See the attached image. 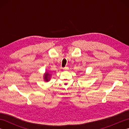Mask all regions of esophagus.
Returning <instances> with one entry per match:
<instances>
[{
	"mask_svg": "<svg viewBox=\"0 0 129 129\" xmlns=\"http://www.w3.org/2000/svg\"><path fill=\"white\" fill-rule=\"evenodd\" d=\"M63 69H64V70H68V69H69V68L66 67H65V68H63Z\"/></svg>",
	"mask_w": 129,
	"mask_h": 129,
	"instance_id": "obj_1",
	"label": "esophagus"
}]
</instances>
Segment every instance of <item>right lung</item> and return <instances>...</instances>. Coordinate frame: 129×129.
Returning <instances> with one entry per match:
<instances>
[{"instance_id": "obj_1", "label": "right lung", "mask_w": 129, "mask_h": 129, "mask_svg": "<svg viewBox=\"0 0 129 129\" xmlns=\"http://www.w3.org/2000/svg\"><path fill=\"white\" fill-rule=\"evenodd\" d=\"M51 78V74L49 73L48 72H45V73L43 75V79L44 81L45 82H48L50 81V79Z\"/></svg>"}]
</instances>
